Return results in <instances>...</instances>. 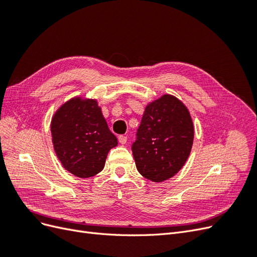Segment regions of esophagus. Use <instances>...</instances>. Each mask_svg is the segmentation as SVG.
<instances>
[{
	"instance_id": "obj_1",
	"label": "esophagus",
	"mask_w": 257,
	"mask_h": 257,
	"mask_svg": "<svg viewBox=\"0 0 257 257\" xmlns=\"http://www.w3.org/2000/svg\"><path fill=\"white\" fill-rule=\"evenodd\" d=\"M118 139H119V143L122 144V145H125V144L127 143V136L120 135V136L118 137Z\"/></svg>"
}]
</instances>
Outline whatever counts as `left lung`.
<instances>
[{
    "instance_id": "obj_1",
    "label": "left lung",
    "mask_w": 257,
    "mask_h": 257,
    "mask_svg": "<svg viewBox=\"0 0 257 257\" xmlns=\"http://www.w3.org/2000/svg\"><path fill=\"white\" fill-rule=\"evenodd\" d=\"M194 126L185 105L165 94L147 105L132 145L137 170L148 180L162 182L180 170L191 153Z\"/></svg>"
}]
</instances>
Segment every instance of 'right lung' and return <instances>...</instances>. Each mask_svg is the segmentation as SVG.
I'll list each match as a JSON object with an SVG mask.
<instances>
[{
    "label": "right lung",
    "mask_w": 257,
    "mask_h": 257,
    "mask_svg": "<svg viewBox=\"0 0 257 257\" xmlns=\"http://www.w3.org/2000/svg\"><path fill=\"white\" fill-rule=\"evenodd\" d=\"M50 128L61 164L79 178L102 172L108 152L118 145L95 99L67 100L53 114Z\"/></svg>",
    "instance_id": "right-lung-1"
}]
</instances>
